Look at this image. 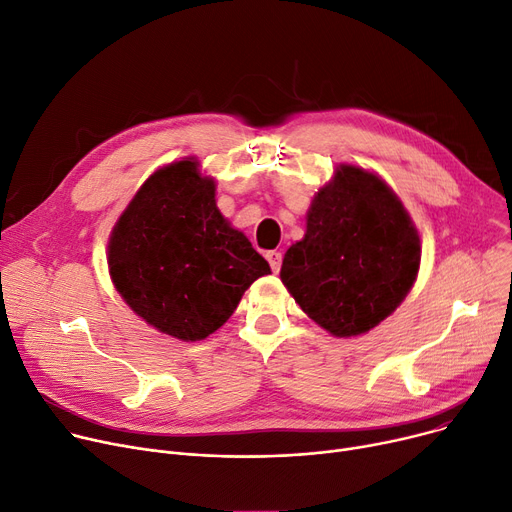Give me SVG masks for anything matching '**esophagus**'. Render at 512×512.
Masks as SVG:
<instances>
[{"instance_id":"1","label":"esophagus","mask_w":512,"mask_h":512,"mask_svg":"<svg viewBox=\"0 0 512 512\" xmlns=\"http://www.w3.org/2000/svg\"><path fill=\"white\" fill-rule=\"evenodd\" d=\"M266 260H268L270 268H273V273H279V270H281V262H283V254L277 252V250H273V252L266 254Z\"/></svg>"}]
</instances>
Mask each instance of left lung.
<instances>
[{
  "mask_svg": "<svg viewBox=\"0 0 512 512\" xmlns=\"http://www.w3.org/2000/svg\"><path fill=\"white\" fill-rule=\"evenodd\" d=\"M422 260L417 227L384 179L339 163L314 194L306 233L283 258L281 281L326 333L366 335L411 291Z\"/></svg>",
  "mask_w": 512,
  "mask_h": 512,
  "instance_id": "1",
  "label": "left lung"
}]
</instances>
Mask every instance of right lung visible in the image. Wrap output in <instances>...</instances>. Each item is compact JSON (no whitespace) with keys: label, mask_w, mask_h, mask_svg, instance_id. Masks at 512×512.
<instances>
[{"label":"right lung","mask_w":512,"mask_h":512,"mask_svg":"<svg viewBox=\"0 0 512 512\" xmlns=\"http://www.w3.org/2000/svg\"><path fill=\"white\" fill-rule=\"evenodd\" d=\"M215 196V177L198 159L173 161L148 175L107 244L115 291L146 324L186 343L213 335L246 289L270 275Z\"/></svg>","instance_id":"1"}]
</instances>
